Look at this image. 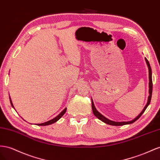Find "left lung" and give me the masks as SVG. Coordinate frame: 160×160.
I'll return each instance as SVG.
<instances>
[{
  "instance_id": "8db88e82",
  "label": "left lung",
  "mask_w": 160,
  "mask_h": 160,
  "mask_svg": "<svg viewBox=\"0 0 160 160\" xmlns=\"http://www.w3.org/2000/svg\"><path fill=\"white\" fill-rule=\"evenodd\" d=\"M145 60L146 62V63H147V66L148 67V70H149V97H148V102L147 104H145V107L143 108V109L142 110L139 114V115L135 117L134 119L129 121H122V122H117V121H111L110 119H108L107 117H105L104 116H103L102 114H100L96 108L94 104L92 99V112L94 113V115L97 117L99 120L102 121V122H105L106 124L110 125H113V126H122V125H129L133 123L134 122H135L138 118L142 115V114L145 112V109L147 108V107L149 106V104H150V102H151V99H152V88H153V84H152V68L151 66H150L149 63L148 62V60L146 59V58H145Z\"/></svg>"
}]
</instances>
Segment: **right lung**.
Listing matches in <instances>:
<instances>
[{
    "mask_svg": "<svg viewBox=\"0 0 160 160\" xmlns=\"http://www.w3.org/2000/svg\"><path fill=\"white\" fill-rule=\"evenodd\" d=\"M9 98H10V102H11L12 107L13 108H14V106H13V104H12V100H11V97H9ZM66 110H67V108H65L60 114H59V115H58L57 117H54L53 118H52V119L49 120V121H46V122H43V123H39V124H37V125H39V126H46V125H49L53 124V123L57 122L63 115H64L65 112H66Z\"/></svg>",
    "mask_w": 160,
    "mask_h": 160,
    "instance_id": "1",
    "label": "right lung"
}]
</instances>
